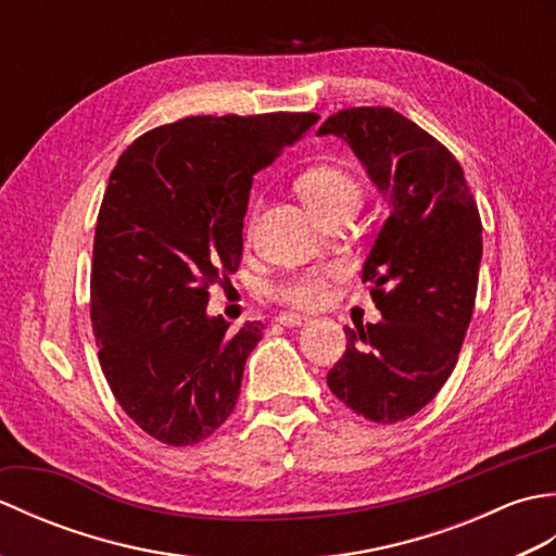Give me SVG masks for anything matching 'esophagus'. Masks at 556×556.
Returning a JSON list of instances; mask_svg holds the SVG:
<instances>
[{
	"mask_svg": "<svg viewBox=\"0 0 556 556\" xmlns=\"http://www.w3.org/2000/svg\"><path fill=\"white\" fill-rule=\"evenodd\" d=\"M277 323L285 325V327H301V325L308 323V317L299 315V313H281V315L277 317Z\"/></svg>",
	"mask_w": 556,
	"mask_h": 556,
	"instance_id": "1",
	"label": "esophagus"
}]
</instances>
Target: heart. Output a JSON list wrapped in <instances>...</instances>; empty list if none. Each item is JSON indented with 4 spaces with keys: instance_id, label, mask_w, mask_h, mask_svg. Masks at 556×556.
<instances>
[{
    "instance_id": "heart-1",
    "label": "heart",
    "mask_w": 556,
    "mask_h": 556,
    "mask_svg": "<svg viewBox=\"0 0 556 556\" xmlns=\"http://www.w3.org/2000/svg\"><path fill=\"white\" fill-rule=\"evenodd\" d=\"M301 195L313 212H325L329 207L344 203H361V184L353 176L339 167H317L303 174L299 184ZM341 277L339 267H320L305 269L299 275L281 279L279 285L271 287V296L277 301L291 305V308L315 311L323 308L332 299V281Z\"/></svg>"
}]
</instances>
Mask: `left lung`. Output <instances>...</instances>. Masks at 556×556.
<instances>
[{"mask_svg":"<svg viewBox=\"0 0 556 556\" xmlns=\"http://www.w3.org/2000/svg\"><path fill=\"white\" fill-rule=\"evenodd\" d=\"M317 136L346 140L392 207L363 265L382 320L344 327L346 353L327 384L363 418L406 420L444 387L466 339L482 257L478 205L452 152L394 110H341Z\"/></svg>","mask_w":556,"mask_h":556,"instance_id":"left-lung-1","label":"left lung"}]
</instances>
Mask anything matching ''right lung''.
<instances>
[{
	"label": "right lung",
	"instance_id": "1",
	"mask_svg": "<svg viewBox=\"0 0 556 556\" xmlns=\"http://www.w3.org/2000/svg\"><path fill=\"white\" fill-rule=\"evenodd\" d=\"M313 112L188 116L143 134L112 169L96 227L90 320L114 399L162 444L203 442L231 416L263 323L227 332L207 289L239 269L253 174Z\"/></svg>",
	"mask_w": 556,
	"mask_h": 556
}]
</instances>
